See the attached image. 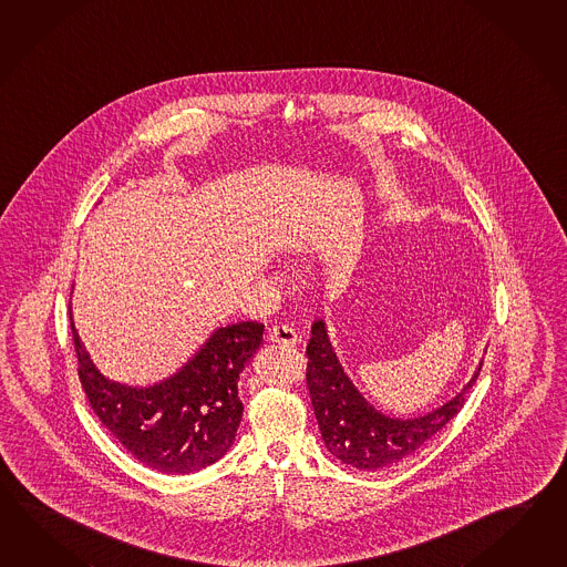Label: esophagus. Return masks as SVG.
I'll return each instance as SVG.
<instances>
[{
  "label": "esophagus",
  "mask_w": 567,
  "mask_h": 567,
  "mask_svg": "<svg viewBox=\"0 0 567 567\" xmlns=\"http://www.w3.org/2000/svg\"><path fill=\"white\" fill-rule=\"evenodd\" d=\"M268 340L278 343V346H295L299 341V333L289 326L278 323V326L268 329Z\"/></svg>",
  "instance_id": "esophagus-1"
}]
</instances>
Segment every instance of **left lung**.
<instances>
[{
	"label": "left lung",
	"mask_w": 567,
	"mask_h": 567,
	"mask_svg": "<svg viewBox=\"0 0 567 567\" xmlns=\"http://www.w3.org/2000/svg\"><path fill=\"white\" fill-rule=\"evenodd\" d=\"M307 389L326 447L358 470L392 466L416 452L462 411L478 372L450 403L419 419H391L374 411L343 374L323 321H315L307 343Z\"/></svg>",
	"instance_id": "left-lung-1"
}]
</instances>
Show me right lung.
<instances>
[{"label": "right lung", "mask_w": 567, "mask_h": 567, "mask_svg": "<svg viewBox=\"0 0 567 567\" xmlns=\"http://www.w3.org/2000/svg\"><path fill=\"white\" fill-rule=\"evenodd\" d=\"M69 319L89 404L138 462L164 474H193L231 447L244 411L239 372L260 348L265 323L215 329L175 377L152 389H130L101 377Z\"/></svg>", "instance_id": "right-lung-1"}]
</instances>
